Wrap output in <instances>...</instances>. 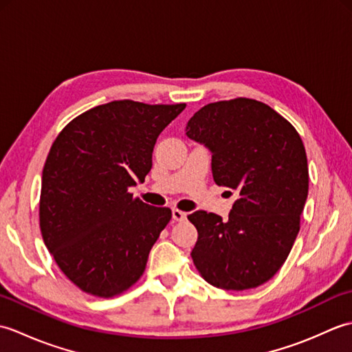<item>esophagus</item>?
Wrapping results in <instances>:
<instances>
[{"label":"esophagus","instance_id":"34e87169","mask_svg":"<svg viewBox=\"0 0 352 352\" xmlns=\"http://www.w3.org/2000/svg\"><path fill=\"white\" fill-rule=\"evenodd\" d=\"M186 216H188V214H186V213L182 212V210H177V208H174V210H172V219H174L175 222L184 221Z\"/></svg>","mask_w":352,"mask_h":352}]
</instances>
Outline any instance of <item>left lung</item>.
I'll return each mask as SVG.
<instances>
[{"label":"left lung","instance_id":"1","mask_svg":"<svg viewBox=\"0 0 352 352\" xmlns=\"http://www.w3.org/2000/svg\"><path fill=\"white\" fill-rule=\"evenodd\" d=\"M186 136L210 151L214 183L237 195L226 221L204 210L188 216L198 230L193 263L214 287H257L283 266L300 231L309 193L300 134L266 104L237 98L198 110Z\"/></svg>","mask_w":352,"mask_h":352}]
</instances>
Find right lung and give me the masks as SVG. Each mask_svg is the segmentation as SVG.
Masks as SVG:
<instances>
[{
	"label": "right lung",
	"mask_w": 352,
	"mask_h": 352,
	"mask_svg": "<svg viewBox=\"0 0 352 352\" xmlns=\"http://www.w3.org/2000/svg\"><path fill=\"white\" fill-rule=\"evenodd\" d=\"M184 107L111 101L77 116L52 144L42 170V237L86 294L115 296L144 274L172 213L129 188L145 182L157 138Z\"/></svg>",
	"instance_id": "right-lung-1"
}]
</instances>
